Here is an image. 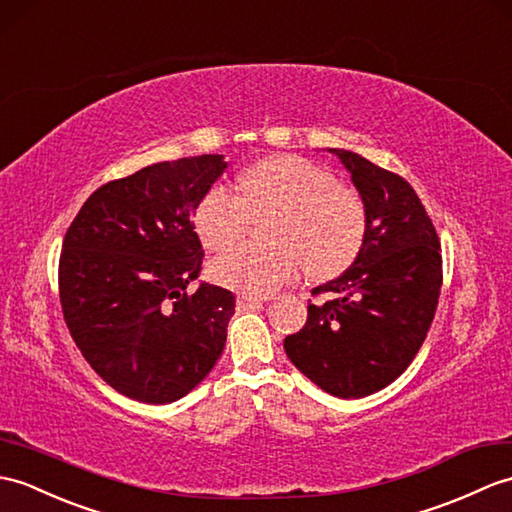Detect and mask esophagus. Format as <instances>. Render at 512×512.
Segmentation results:
<instances>
[{"label": "esophagus", "instance_id": "34e87169", "mask_svg": "<svg viewBox=\"0 0 512 512\" xmlns=\"http://www.w3.org/2000/svg\"><path fill=\"white\" fill-rule=\"evenodd\" d=\"M264 299H257V296H237V310H251V307H259Z\"/></svg>", "mask_w": 512, "mask_h": 512}]
</instances>
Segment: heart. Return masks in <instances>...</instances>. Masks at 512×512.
<instances>
[{
  "label": "heart",
  "instance_id": "heart-1",
  "mask_svg": "<svg viewBox=\"0 0 512 512\" xmlns=\"http://www.w3.org/2000/svg\"><path fill=\"white\" fill-rule=\"evenodd\" d=\"M266 222L268 246L246 244L211 264L222 288L246 296L275 294L305 264L312 279H331L360 255L366 209L358 192L338 185L320 165L277 154L237 176V194L213 187L198 202L194 224L209 251H224L240 240L253 218Z\"/></svg>",
  "mask_w": 512,
  "mask_h": 512
}]
</instances>
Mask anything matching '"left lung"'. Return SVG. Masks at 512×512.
<instances>
[{
  "label": "left lung",
  "mask_w": 512,
  "mask_h": 512,
  "mask_svg": "<svg viewBox=\"0 0 512 512\" xmlns=\"http://www.w3.org/2000/svg\"><path fill=\"white\" fill-rule=\"evenodd\" d=\"M366 209V235L351 268L314 294L307 323L283 340L299 371L340 399L386 388L406 371L430 331L443 283L441 242L417 192L358 152L329 148Z\"/></svg>",
  "instance_id": "1"
}]
</instances>
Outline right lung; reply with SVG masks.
<instances>
[{
  "label": "right lung",
  "mask_w": 512,
  "mask_h": 512,
  "mask_svg": "<svg viewBox=\"0 0 512 512\" xmlns=\"http://www.w3.org/2000/svg\"><path fill=\"white\" fill-rule=\"evenodd\" d=\"M200 154L102 185L67 229L58 288L76 347L106 384L144 403H172L220 360L233 292L200 283L194 213L227 170Z\"/></svg>",
  "instance_id": "right-lung-1"
}]
</instances>
